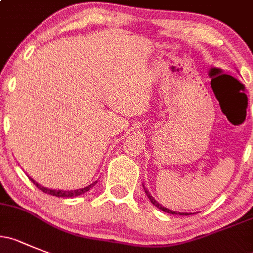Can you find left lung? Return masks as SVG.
I'll list each match as a JSON object with an SVG mask.
<instances>
[{
	"instance_id": "8db88e82",
	"label": "left lung",
	"mask_w": 253,
	"mask_h": 253,
	"mask_svg": "<svg viewBox=\"0 0 253 253\" xmlns=\"http://www.w3.org/2000/svg\"><path fill=\"white\" fill-rule=\"evenodd\" d=\"M143 188H145V192H146V195H147V197L150 198L151 204L155 205V206L157 207V209L161 210V211L167 212V213H171V214H181V216H187V214H192V213H187V212H176V211H172V210H169V209H166V207H164L162 205H160L159 202L156 201L155 197H152V196H151V193L148 192V190L145 187V185H143Z\"/></svg>"
}]
</instances>
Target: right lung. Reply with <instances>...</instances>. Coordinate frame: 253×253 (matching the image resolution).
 <instances>
[{
  "label": "right lung",
  "mask_w": 253,
  "mask_h": 253,
  "mask_svg": "<svg viewBox=\"0 0 253 253\" xmlns=\"http://www.w3.org/2000/svg\"><path fill=\"white\" fill-rule=\"evenodd\" d=\"M31 180V182H34V185L36 186L39 190L43 191L44 193H48V195H52V196H56V197H63V198H72V197H77V196H81L84 195V193H86L87 191L91 190L92 187H93L96 183H97V181L93 183H91V185L86 186L84 188H80V190H70V191H65V190H52V188H47V187H43V186L40 185L39 182H36V181L34 180V178H31V177H28Z\"/></svg>",
  "instance_id": "right-lung-1"
}]
</instances>
